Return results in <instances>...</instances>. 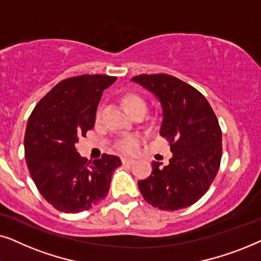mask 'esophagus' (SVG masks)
I'll list each match as a JSON object with an SVG mask.
<instances>
[{"label":"esophagus","mask_w":261,"mask_h":261,"mask_svg":"<svg viewBox=\"0 0 261 261\" xmlns=\"http://www.w3.org/2000/svg\"><path fill=\"white\" fill-rule=\"evenodd\" d=\"M135 163L134 159H128V158H122V164L123 165H133Z\"/></svg>","instance_id":"34e87169"}]
</instances>
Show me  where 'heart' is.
Here are the masks:
<instances>
[{
	"label": "heart",
	"instance_id": "obj_1",
	"mask_svg": "<svg viewBox=\"0 0 261 261\" xmlns=\"http://www.w3.org/2000/svg\"><path fill=\"white\" fill-rule=\"evenodd\" d=\"M121 105H122L124 110L132 115V114L137 112H144L146 103L145 99L142 98L140 95L135 94V92H127V94H124L122 97H121ZM138 146L139 139L137 137H133V135L120 139L119 142H117V148H119L121 152L127 153V154H132V153L137 151Z\"/></svg>",
	"mask_w": 261,
	"mask_h": 261
}]
</instances>
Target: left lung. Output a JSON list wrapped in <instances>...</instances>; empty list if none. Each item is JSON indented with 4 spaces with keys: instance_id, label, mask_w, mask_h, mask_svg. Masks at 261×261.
Returning <instances> with one entry per match:
<instances>
[{
    "instance_id": "8db88e82",
    "label": "left lung",
    "mask_w": 261,
    "mask_h": 261,
    "mask_svg": "<svg viewBox=\"0 0 261 261\" xmlns=\"http://www.w3.org/2000/svg\"><path fill=\"white\" fill-rule=\"evenodd\" d=\"M132 82L159 99V133L172 152L169 165L153 162L149 177L139 180L142 197L160 210L190 206L208 191L220 167L222 133L215 113L201 92L170 74H139Z\"/></svg>"
}]
</instances>
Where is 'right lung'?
Returning <instances> with one entry per match:
<instances>
[{"label": "right lung", "instance_id": "add662e5", "mask_svg": "<svg viewBox=\"0 0 261 261\" xmlns=\"http://www.w3.org/2000/svg\"><path fill=\"white\" fill-rule=\"evenodd\" d=\"M116 77L83 74L64 80L42 97L28 119L24 158L39 192L64 213L88 210L108 194L116 155L87 163L76 142L95 126L103 90Z\"/></svg>", "mask_w": 261, "mask_h": 261}]
</instances>
